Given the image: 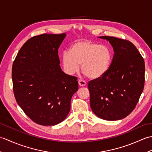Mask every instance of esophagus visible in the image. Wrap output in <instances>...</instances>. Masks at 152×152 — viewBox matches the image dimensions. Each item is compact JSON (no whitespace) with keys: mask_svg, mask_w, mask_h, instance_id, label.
<instances>
[{"mask_svg":"<svg viewBox=\"0 0 152 152\" xmlns=\"http://www.w3.org/2000/svg\"><path fill=\"white\" fill-rule=\"evenodd\" d=\"M78 84L80 87H84L86 85V82L82 80H78Z\"/></svg>","mask_w":152,"mask_h":152,"instance_id":"34e87169","label":"esophagus"}]
</instances>
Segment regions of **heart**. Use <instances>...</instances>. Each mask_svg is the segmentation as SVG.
Instances as JSON below:
<instances>
[{
  "label": "heart",
  "mask_w": 152,
  "mask_h": 152,
  "mask_svg": "<svg viewBox=\"0 0 152 152\" xmlns=\"http://www.w3.org/2000/svg\"><path fill=\"white\" fill-rule=\"evenodd\" d=\"M112 53L108 46L95 42L82 40L71 45L70 51H64L61 56L65 73L74 75L82 70L92 80L102 78L111 66Z\"/></svg>",
  "instance_id": "1"
}]
</instances>
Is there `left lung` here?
<instances>
[{
    "label": "left lung",
    "instance_id": "8db88e82",
    "mask_svg": "<svg viewBox=\"0 0 152 152\" xmlns=\"http://www.w3.org/2000/svg\"><path fill=\"white\" fill-rule=\"evenodd\" d=\"M114 50L108 72L90 81V106L93 113L104 120L124 119L134 109L144 86L145 64L131 42L112 37H101Z\"/></svg>",
    "mask_w": 152,
    "mask_h": 152
}]
</instances>
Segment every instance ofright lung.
Returning a JSON list of instances; mask_svg holds the SVG:
<instances>
[{"mask_svg": "<svg viewBox=\"0 0 152 152\" xmlns=\"http://www.w3.org/2000/svg\"><path fill=\"white\" fill-rule=\"evenodd\" d=\"M65 33L43 34L30 38L19 50L12 66L14 96L28 118L42 125L65 119L72 95L78 89L76 77L62 71L58 49Z\"/></svg>", "mask_w": 152, "mask_h": 152, "instance_id": "right-lung-1", "label": "right lung"}]
</instances>
